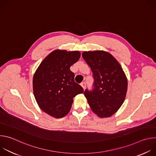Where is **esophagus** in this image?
<instances>
[{
  "label": "esophagus",
  "mask_w": 156,
  "mask_h": 156,
  "mask_svg": "<svg viewBox=\"0 0 156 156\" xmlns=\"http://www.w3.org/2000/svg\"><path fill=\"white\" fill-rule=\"evenodd\" d=\"M80 85L81 86V87L84 89H84L86 88V83H85V82H83V83H81L80 84Z\"/></svg>",
  "instance_id": "obj_1"
}]
</instances>
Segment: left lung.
Wrapping results in <instances>:
<instances>
[{
    "instance_id": "1",
    "label": "left lung",
    "mask_w": 156,
    "mask_h": 156,
    "mask_svg": "<svg viewBox=\"0 0 156 156\" xmlns=\"http://www.w3.org/2000/svg\"><path fill=\"white\" fill-rule=\"evenodd\" d=\"M83 58L90 66L94 80V88L86 90L84 96L93 112L100 118L113 115L123 104L128 80L120 64L104 51H84Z\"/></svg>"
}]
</instances>
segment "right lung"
<instances>
[{"label":"right lung","mask_w":156,"mask_h":156,"mask_svg":"<svg viewBox=\"0 0 156 156\" xmlns=\"http://www.w3.org/2000/svg\"><path fill=\"white\" fill-rule=\"evenodd\" d=\"M80 55L78 51L55 50L42 61L34 74L35 99L39 108L50 116L58 119L67 115L73 98L84 92L70 70Z\"/></svg>","instance_id":"obj_1"}]
</instances>
